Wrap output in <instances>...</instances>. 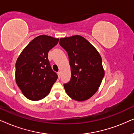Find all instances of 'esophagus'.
<instances>
[{"mask_svg":"<svg viewBox=\"0 0 134 134\" xmlns=\"http://www.w3.org/2000/svg\"><path fill=\"white\" fill-rule=\"evenodd\" d=\"M58 77L59 78H60V72H58Z\"/></svg>","mask_w":134,"mask_h":134,"instance_id":"34e87169","label":"esophagus"}]
</instances>
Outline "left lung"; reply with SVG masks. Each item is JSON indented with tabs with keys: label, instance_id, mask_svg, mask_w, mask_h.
<instances>
[{
	"label": "left lung",
	"instance_id": "left-lung-1",
	"mask_svg": "<svg viewBox=\"0 0 134 134\" xmlns=\"http://www.w3.org/2000/svg\"><path fill=\"white\" fill-rule=\"evenodd\" d=\"M59 44L68 53L72 74L64 85L66 93L75 100H86L97 91L104 76L100 55L81 35L60 38Z\"/></svg>",
	"mask_w": 134,
	"mask_h": 134
}]
</instances>
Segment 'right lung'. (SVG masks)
I'll return each instance as SVG.
<instances>
[{"mask_svg": "<svg viewBox=\"0 0 134 134\" xmlns=\"http://www.w3.org/2000/svg\"><path fill=\"white\" fill-rule=\"evenodd\" d=\"M58 42V38L40 35L34 38L18 58L16 83L28 99L36 101L43 99L56 81L58 75L51 69L48 55Z\"/></svg>", "mask_w": 134, "mask_h": 134, "instance_id": "1", "label": "right lung"}]
</instances>
